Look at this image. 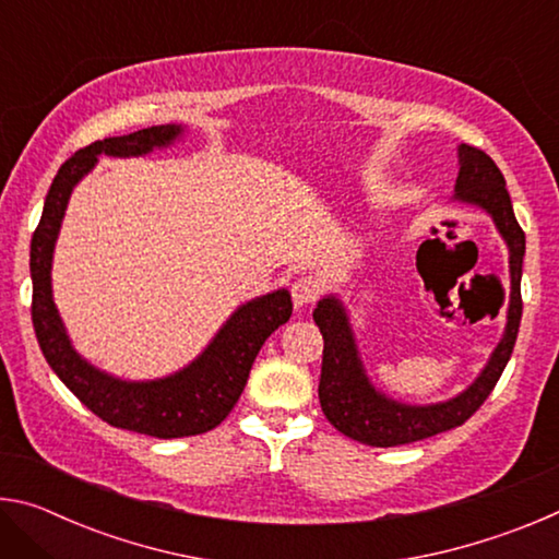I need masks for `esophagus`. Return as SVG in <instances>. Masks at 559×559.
<instances>
[{
	"mask_svg": "<svg viewBox=\"0 0 559 559\" xmlns=\"http://www.w3.org/2000/svg\"><path fill=\"white\" fill-rule=\"evenodd\" d=\"M290 296H293V302H296L298 308L313 306V302L320 298L318 281H313V278H298V281H293Z\"/></svg>",
	"mask_w": 559,
	"mask_h": 559,
	"instance_id": "1",
	"label": "esophagus"
}]
</instances>
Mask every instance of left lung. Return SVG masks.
<instances>
[{
	"mask_svg": "<svg viewBox=\"0 0 559 559\" xmlns=\"http://www.w3.org/2000/svg\"><path fill=\"white\" fill-rule=\"evenodd\" d=\"M459 177L456 200L476 204L493 216L496 229L503 236L510 253V302L508 325L503 340L490 355L484 372L466 392L449 402L412 406L394 402L377 392L367 380L359 362L353 328H349L347 310L335 296H328L313 310L316 325L323 333V370H320L318 396L323 414L333 427L367 447H402V443L437 437L441 431L461 427L478 412L488 400L496 382L503 374L510 355H513L520 316H523V298H520V278H523L525 231L513 214L506 177L484 150L459 145Z\"/></svg>",
	"mask_w": 559,
	"mask_h": 559,
	"instance_id": "1",
	"label": "left lung"
}]
</instances>
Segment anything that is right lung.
Instances as JSON below:
<instances>
[{"instance_id": "1", "label": "right lung", "mask_w": 559, "mask_h": 559, "mask_svg": "<svg viewBox=\"0 0 559 559\" xmlns=\"http://www.w3.org/2000/svg\"><path fill=\"white\" fill-rule=\"evenodd\" d=\"M179 135V126H153L130 135L96 140L66 159L46 194L41 222L32 236L29 259L34 283L32 323L46 362L110 427L147 433L155 439L194 437L219 427L239 402L261 345L278 325L288 323L293 313L288 290H273L269 296L249 300L226 320L210 347L192 365L150 382L118 380L96 370L73 349L51 296L53 246L73 187L91 173L100 153L138 157L175 143Z\"/></svg>"}]
</instances>
